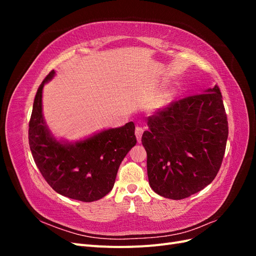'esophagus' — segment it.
<instances>
[{"instance_id":"esophagus-1","label":"esophagus","mask_w":256,"mask_h":256,"mask_svg":"<svg viewBox=\"0 0 256 256\" xmlns=\"http://www.w3.org/2000/svg\"><path fill=\"white\" fill-rule=\"evenodd\" d=\"M142 134H143V129L141 127H136V140H138V143L141 142Z\"/></svg>"}]
</instances>
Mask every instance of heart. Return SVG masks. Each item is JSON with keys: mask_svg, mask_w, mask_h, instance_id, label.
Segmentation results:
<instances>
[{"mask_svg": "<svg viewBox=\"0 0 256 256\" xmlns=\"http://www.w3.org/2000/svg\"><path fill=\"white\" fill-rule=\"evenodd\" d=\"M171 95H172L171 92H164V94H161L156 102H154V108H162L164 106H166Z\"/></svg>", "mask_w": 256, "mask_h": 256, "instance_id": "b5f03b06", "label": "heart"}]
</instances>
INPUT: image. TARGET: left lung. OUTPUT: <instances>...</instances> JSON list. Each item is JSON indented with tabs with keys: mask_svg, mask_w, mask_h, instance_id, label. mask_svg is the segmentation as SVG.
Returning a JSON list of instances; mask_svg holds the SVG:
<instances>
[{
	"mask_svg": "<svg viewBox=\"0 0 256 256\" xmlns=\"http://www.w3.org/2000/svg\"><path fill=\"white\" fill-rule=\"evenodd\" d=\"M142 136L150 188L171 200L204 189L219 172L228 136L222 95L214 85L147 118Z\"/></svg>",
	"mask_w": 256,
	"mask_h": 256,
	"instance_id": "obj_1",
	"label": "left lung"
}]
</instances>
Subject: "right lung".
Here are the masks:
<instances>
[{"instance_id":"obj_1","label":"right lung","mask_w":256,"mask_h":256,"mask_svg":"<svg viewBox=\"0 0 256 256\" xmlns=\"http://www.w3.org/2000/svg\"><path fill=\"white\" fill-rule=\"evenodd\" d=\"M38 88L28 124V143L35 164L54 191L81 202H94L109 193L122 159L136 144L134 124L109 128L83 140L69 142L54 136L42 113V90Z\"/></svg>"}]
</instances>
